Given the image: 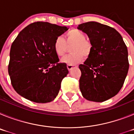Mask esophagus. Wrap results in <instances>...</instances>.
<instances>
[{"label":"esophagus","instance_id":"esophagus-1","mask_svg":"<svg viewBox=\"0 0 134 134\" xmlns=\"http://www.w3.org/2000/svg\"><path fill=\"white\" fill-rule=\"evenodd\" d=\"M75 65H72V64H68L67 65V68L68 69V70H71V69L74 67H75Z\"/></svg>","mask_w":134,"mask_h":134}]
</instances>
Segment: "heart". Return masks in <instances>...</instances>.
Here are the masks:
<instances>
[{
	"instance_id": "1",
	"label": "heart",
	"mask_w": 134,
	"mask_h": 134,
	"mask_svg": "<svg viewBox=\"0 0 134 134\" xmlns=\"http://www.w3.org/2000/svg\"><path fill=\"white\" fill-rule=\"evenodd\" d=\"M64 39L62 36L56 37L54 43V49L58 56H62L67 50L68 45L74 43L71 48V54L62 58L61 61L68 64H76L88 57L91 54L92 45L86 40V35L78 29H72L65 35Z\"/></svg>"
}]
</instances>
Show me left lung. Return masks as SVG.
Listing matches in <instances>:
<instances>
[{
  "label": "left lung",
  "instance_id": "obj_1",
  "mask_svg": "<svg viewBox=\"0 0 134 134\" xmlns=\"http://www.w3.org/2000/svg\"><path fill=\"white\" fill-rule=\"evenodd\" d=\"M87 34L92 51L79 65V87L86 100L103 102L119 93L129 69L128 52L118 31L106 25L90 21L77 27Z\"/></svg>",
  "mask_w": 134,
  "mask_h": 134
}]
</instances>
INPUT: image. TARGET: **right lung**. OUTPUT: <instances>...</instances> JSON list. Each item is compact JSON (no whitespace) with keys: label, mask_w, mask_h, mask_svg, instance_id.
Returning a JSON list of instances; mask_svg holds the SVG:
<instances>
[{"label":"right lung","mask_w":134,"mask_h":134,"mask_svg":"<svg viewBox=\"0 0 134 134\" xmlns=\"http://www.w3.org/2000/svg\"><path fill=\"white\" fill-rule=\"evenodd\" d=\"M68 29L38 21L19 34L11 45L8 67L13 87L19 94L39 103L56 97L68 70L66 63H58L54 43Z\"/></svg>","instance_id":"add662e5"}]
</instances>
